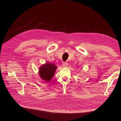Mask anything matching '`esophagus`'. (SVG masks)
I'll return each mask as SVG.
<instances>
[{
	"label": "esophagus",
	"instance_id": "34e87169",
	"mask_svg": "<svg viewBox=\"0 0 121 121\" xmlns=\"http://www.w3.org/2000/svg\"><path fill=\"white\" fill-rule=\"evenodd\" d=\"M63 66L64 67H67L68 65V63H66V62H64V63H63Z\"/></svg>",
	"mask_w": 121,
	"mask_h": 121
}]
</instances>
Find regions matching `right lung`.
I'll return each mask as SVG.
<instances>
[{
	"instance_id": "add662e5",
	"label": "right lung",
	"mask_w": 121,
	"mask_h": 121,
	"mask_svg": "<svg viewBox=\"0 0 121 121\" xmlns=\"http://www.w3.org/2000/svg\"><path fill=\"white\" fill-rule=\"evenodd\" d=\"M57 69L55 65L46 63L39 68V76L42 80L48 82L50 81L54 76V73Z\"/></svg>"
}]
</instances>
